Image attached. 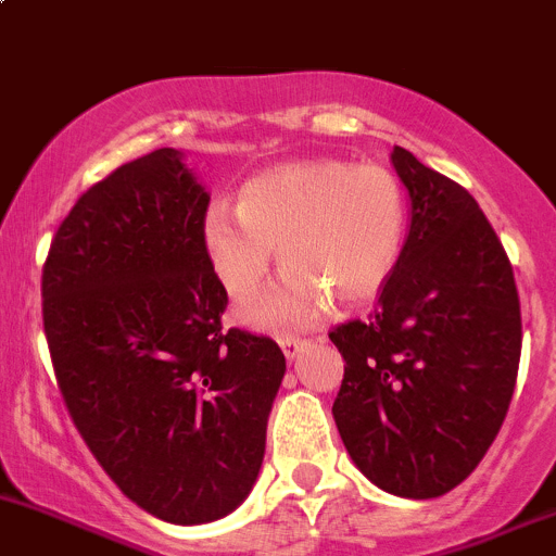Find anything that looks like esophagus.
I'll return each instance as SVG.
<instances>
[{
  "mask_svg": "<svg viewBox=\"0 0 556 556\" xmlns=\"http://www.w3.org/2000/svg\"><path fill=\"white\" fill-rule=\"evenodd\" d=\"M307 342H311V340H305V337H294V334L280 337V348H283V356L291 362V358H296V353H300L302 348L307 345Z\"/></svg>",
  "mask_w": 556,
  "mask_h": 556,
  "instance_id": "1",
  "label": "esophagus"
}]
</instances>
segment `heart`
<instances>
[{"label": "heart", "instance_id": "obj_1", "mask_svg": "<svg viewBox=\"0 0 556 556\" xmlns=\"http://www.w3.org/2000/svg\"><path fill=\"white\" fill-rule=\"evenodd\" d=\"M406 240V192L380 163L300 160L245 181L238 211L216 203L203 245L232 300H249L273 267L289 270L240 320L260 329H296L316 320L331 296L358 305L382 291Z\"/></svg>", "mask_w": 556, "mask_h": 556}]
</instances>
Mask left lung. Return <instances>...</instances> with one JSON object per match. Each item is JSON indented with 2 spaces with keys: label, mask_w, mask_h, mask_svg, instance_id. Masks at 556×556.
Instances as JSON below:
<instances>
[{
  "label": "left lung",
  "mask_w": 556,
  "mask_h": 556,
  "mask_svg": "<svg viewBox=\"0 0 556 556\" xmlns=\"http://www.w3.org/2000/svg\"><path fill=\"white\" fill-rule=\"evenodd\" d=\"M412 200L399 265L366 320L329 331L345 358L334 422L377 488L439 497L495 442L522 353L511 262L466 187L393 147Z\"/></svg>",
  "instance_id": "1"
}]
</instances>
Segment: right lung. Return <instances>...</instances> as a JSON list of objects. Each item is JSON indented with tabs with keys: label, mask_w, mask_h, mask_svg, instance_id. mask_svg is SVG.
<instances>
[{
	"label": "right lung",
	"mask_w": 556,
	"mask_h": 556,
	"mask_svg": "<svg viewBox=\"0 0 556 556\" xmlns=\"http://www.w3.org/2000/svg\"><path fill=\"white\" fill-rule=\"evenodd\" d=\"M208 203L179 150H154L79 194L42 267L50 362L79 437L123 495L174 525L243 503L286 371L270 337L222 329Z\"/></svg>",
	"instance_id": "1"
}]
</instances>
